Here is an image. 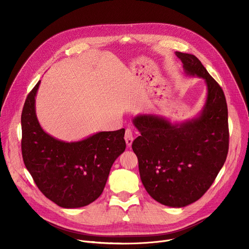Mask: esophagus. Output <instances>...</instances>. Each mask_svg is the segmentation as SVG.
Instances as JSON below:
<instances>
[{"label": "esophagus", "instance_id": "1", "mask_svg": "<svg viewBox=\"0 0 249 249\" xmlns=\"http://www.w3.org/2000/svg\"><path fill=\"white\" fill-rule=\"evenodd\" d=\"M125 141H126V144L130 147L133 143V140H134V136H133V131L131 129H126V132H125Z\"/></svg>", "mask_w": 249, "mask_h": 249}]
</instances>
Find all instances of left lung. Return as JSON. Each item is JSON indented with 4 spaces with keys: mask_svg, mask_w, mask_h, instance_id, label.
I'll use <instances>...</instances> for the list:
<instances>
[{
    "mask_svg": "<svg viewBox=\"0 0 249 249\" xmlns=\"http://www.w3.org/2000/svg\"><path fill=\"white\" fill-rule=\"evenodd\" d=\"M187 76L205 81L207 98L197 117L171 123L141 114L133 123L141 133L132 144L142 183L159 203L181 208L200 199L223 167L229 152L228 106L222 88L200 60L175 52Z\"/></svg>",
    "mask_w": 249,
    "mask_h": 249,
    "instance_id": "left-lung-1",
    "label": "left lung"
}]
</instances>
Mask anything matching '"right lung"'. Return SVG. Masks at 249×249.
Here are the masks:
<instances>
[{
	"label": "right lung",
	"mask_w": 249,
	"mask_h": 249,
	"mask_svg": "<svg viewBox=\"0 0 249 249\" xmlns=\"http://www.w3.org/2000/svg\"><path fill=\"white\" fill-rule=\"evenodd\" d=\"M40 81L27 95L21 113V153L38 189L62 208H81L102 193L110 168L125 151V129L98 132L64 142L47 134L35 112Z\"/></svg>",
	"instance_id": "add662e5"
}]
</instances>
